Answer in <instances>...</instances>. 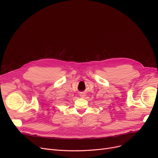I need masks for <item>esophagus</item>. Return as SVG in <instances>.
Returning a JSON list of instances; mask_svg holds the SVG:
<instances>
[{
  "mask_svg": "<svg viewBox=\"0 0 158 158\" xmlns=\"http://www.w3.org/2000/svg\"><path fill=\"white\" fill-rule=\"evenodd\" d=\"M80 97H82V98H83V97H85V94H84V93H81V94H80Z\"/></svg>",
  "mask_w": 158,
  "mask_h": 158,
  "instance_id": "34e87169",
  "label": "esophagus"
}]
</instances>
